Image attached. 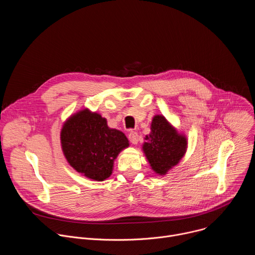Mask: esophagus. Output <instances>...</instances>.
Wrapping results in <instances>:
<instances>
[{
  "label": "esophagus",
  "instance_id": "34e87169",
  "mask_svg": "<svg viewBox=\"0 0 255 255\" xmlns=\"http://www.w3.org/2000/svg\"><path fill=\"white\" fill-rule=\"evenodd\" d=\"M128 138L130 140V142L132 144H137L138 141H139V136H138V133L135 132V131H131L129 134H128Z\"/></svg>",
  "mask_w": 255,
  "mask_h": 255
}]
</instances>
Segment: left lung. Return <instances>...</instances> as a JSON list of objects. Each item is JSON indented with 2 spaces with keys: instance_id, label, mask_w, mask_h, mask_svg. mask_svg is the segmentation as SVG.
Listing matches in <instances>:
<instances>
[{
  "instance_id": "left-lung-1",
  "label": "left lung",
  "mask_w": 255,
  "mask_h": 255,
  "mask_svg": "<svg viewBox=\"0 0 255 255\" xmlns=\"http://www.w3.org/2000/svg\"><path fill=\"white\" fill-rule=\"evenodd\" d=\"M151 132L145 136L143 153L151 169L159 174H166L183 158L188 148V138L180 133L163 116L155 115L150 125Z\"/></svg>"
}]
</instances>
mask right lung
I'll return each instance as SVG.
<instances>
[{"label":"right lung","instance_id":"1","mask_svg":"<svg viewBox=\"0 0 255 255\" xmlns=\"http://www.w3.org/2000/svg\"><path fill=\"white\" fill-rule=\"evenodd\" d=\"M63 155L84 176L103 181L111 176L114 161L129 146L125 134L108 126L107 119L88 108L70 115L60 131Z\"/></svg>","mask_w":255,"mask_h":255}]
</instances>
